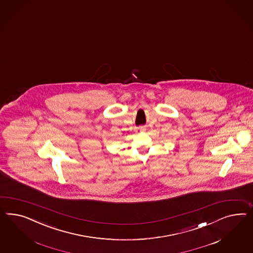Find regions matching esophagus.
<instances>
[{
    "instance_id": "obj_1",
    "label": "esophagus",
    "mask_w": 253,
    "mask_h": 253,
    "mask_svg": "<svg viewBox=\"0 0 253 253\" xmlns=\"http://www.w3.org/2000/svg\"><path fill=\"white\" fill-rule=\"evenodd\" d=\"M138 130H140V131H144V130H146V128L144 127V126H141V127L138 128Z\"/></svg>"
}]
</instances>
